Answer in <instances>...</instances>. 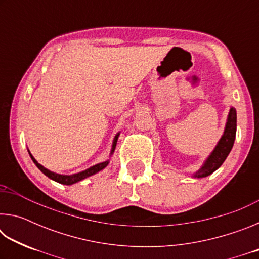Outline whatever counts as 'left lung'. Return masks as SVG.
<instances>
[{"instance_id": "obj_1", "label": "left lung", "mask_w": 259, "mask_h": 259, "mask_svg": "<svg viewBox=\"0 0 259 259\" xmlns=\"http://www.w3.org/2000/svg\"><path fill=\"white\" fill-rule=\"evenodd\" d=\"M235 134H236V111L234 107H231L229 116H227L226 125L224 134H223L222 138L219 139L218 144L214 147V150L211 152V154L208 156L205 160L203 165L194 174V177L202 178L207 177L211 175L213 171L221 166L224 161L226 160L227 155L233 147L234 140H235Z\"/></svg>"}]
</instances>
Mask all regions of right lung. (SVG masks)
Here are the masks:
<instances>
[{"instance_id":"add662e5","label":"right lung","mask_w":259,"mask_h":259,"mask_svg":"<svg viewBox=\"0 0 259 259\" xmlns=\"http://www.w3.org/2000/svg\"><path fill=\"white\" fill-rule=\"evenodd\" d=\"M119 135H120V133L115 136V138H114V140H113L111 155L113 154L114 150H115L116 142H117V138H119ZM28 153H29V151H28ZM29 156L32 157V160H33V162L35 163V165H36L37 168L40 169L41 171L45 174L47 177H49L50 179H52V181H55V182L59 183V184H64V185H72V184H75L77 182H80V181H82V179H84L87 177L93 176V175L97 174L98 171H100V170H103L104 168H106L107 164H108V161H105V162H102V163H98V164H96V165L90 166L89 169L84 170V171H81V172H77V174H74V175H59V174L52 172V171H50V170L46 169L45 166L41 165L36 160L34 159V156L30 154V153H29Z\"/></svg>"}]
</instances>
